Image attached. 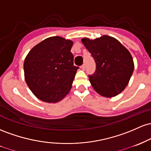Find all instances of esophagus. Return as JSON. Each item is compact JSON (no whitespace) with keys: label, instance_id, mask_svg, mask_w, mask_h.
Returning <instances> with one entry per match:
<instances>
[{"label":"esophagus","instance_id":"esophagus-1","mask_svg":"<svg viewBox=\"0 0 151 151\" xmlns=\"http://www.w3.org/2000/svg\"><path fill=\"white\" fill-rule=\"evenodd\" d=\"M81 69H82V70H84L85 68H86V65H85V64H83V65L81 66Z\"/></svg>","mask_w":151,"mask_h":151}]
</instances>
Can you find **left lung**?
Wrapping results in <instances>:
<instances>
[{"instance_id":"1","label":"left lung","mask_w":151,"mask_h":151,"mask_svg":"<svg viewBox=\"0 0 151 151\" xmlns=\"http://www.w3.org/2000/svg\"><path fill=\"white\" fill-rule=\"evenodd\" d=\"M82 42L96 63V71L88 75L93 88L107 98L121 93L134 70L129 51L118 40L108 35L95 40L84 38Z\"/></svg>"}]
</instances>
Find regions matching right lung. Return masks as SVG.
Returning <instances> with one entry per match:
<instances>
[{"label":"right lung","instance_id":"1","mask_svg":"<svg viewBox=\"0 0 151 151\" xmlns=\"http://www.w3.org/2000/svg\"><path fill=\"white\" fill-rule=\"evenodd\" d=\"M73 42L50 37L33 47L24 61L25 80L30 91L41 101L56 103L70 91L76 71Z\"/></svg>","mask_w":151,"mask_h":151}]
</instances>
